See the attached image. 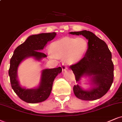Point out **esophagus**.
Returning <instances> with one entry per match:
<instances>
[{"instance_id": "1", "label": "esophagus", "mask_w": 122, "mask_h": 122, "mask_svg": "<svg viewBox=\"0 0 122 122\" xmlns=\"http://www.w3.org/2000/svg\"><path fill=\"white\" fill-rule=\"evenodd\" d=\"M61 68H62V70L63 71H65L66 69H67V67H66V66L64 64V63L62 64V65H61Z\"/></svg>"}]
</instances>
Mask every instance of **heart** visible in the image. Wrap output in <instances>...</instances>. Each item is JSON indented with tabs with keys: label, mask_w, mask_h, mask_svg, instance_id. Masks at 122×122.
<instances>
[{
	"label": "heart",
	"mask_w": 122,
	"mask_h": 122,
	"mask_svg": "<svg viewBox=\"0 0 122 122\" xmlns=\"http://www.w3.org/2000/svg\"><path fill=\"white\" fill-rule=\"evenodd\" d=\"M88 47V41L86 38L65 37L50 45L49 56L51 58L64 56L66 63L73 64L83 58Z\"/></svg>",
	"instance_id": "obj_1"
}]
</instances>
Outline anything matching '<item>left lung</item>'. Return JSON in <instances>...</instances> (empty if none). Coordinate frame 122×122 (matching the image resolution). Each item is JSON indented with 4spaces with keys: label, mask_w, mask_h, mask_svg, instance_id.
<instances>
[{
    "label": "left lung",
    "mask_w": 122,
    "mask_h": 122,
    "mask_svg": "<svg viewBox=\"0 0 122 122\" xmlns=\"http://www.w3.org/2000/svg\"><path fill=\"white\" fill-rule=\"evenodd\" d=\"M73 35H82L88 40L89 47L84 56L76 63L70 66L79 81L84 75L92 76L94 86L90 91L82 90L79 85H74L75 95L82 100L91 101L100 98L106 94L114 80V64L107 45L89 31H72Z\"/></svg>",
    "instance_id": "left-lung-1"
}]
</instances>
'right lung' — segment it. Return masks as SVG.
<instances>
[{"instance_id": "add662e5", "label": "right lung", "mask_w": 122, "mask_h": 122, "mask_svg": "<svg viewBox=\"0 0 122 122\" xmlns=\"http://www.w3.org/2000/svg\"><path fill=\"white\" fill-rule=\"evenodd\" d=\"M55 32L41 33L29 36L26 40L15 50L10 60L8 71L12 88L21 100L28 103L41 102L47 100L51 92L55 78L62 71L61 67L52 69H46L42 73V79L38 88L26 89L19 85L17 79V70L20 63L24 59L33 56L40 60L46 57V55L41 52L48 41L54 38Z\"/></svg>"}]
</instances>
